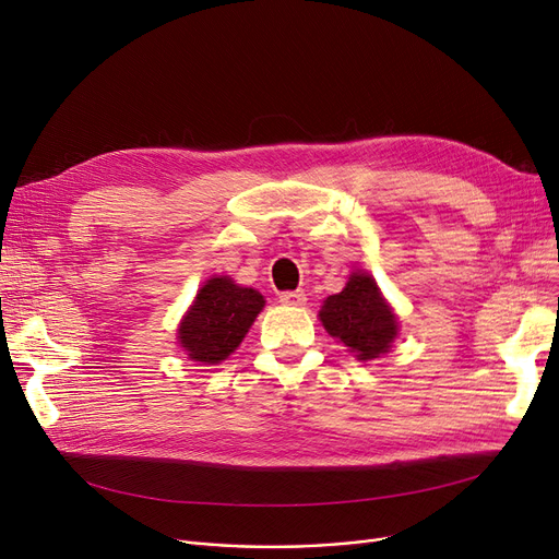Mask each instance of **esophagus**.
I'll return each instance as SVG.
<instances>
[{
	"mask_svg": "<svg viewBox=\"0 0 559 559\" xmlns=\"http://www.w3.org/2000/svg\"><path fill=\"white\" fill-rule=\"evenodd\" d=\"M281 304H285V306H295V308H299V306H306V295H304V289H289V292H281Z\"/></svg>",
	"mask_w": 559,
	"mask_h": 559,
	"instance_id": "obj_1",
	"label": "esophagus"
}]
</instances>
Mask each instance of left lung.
Returning a JSON list of instances; mask_svg holds the SVG:
<instances>
[{
    "mask_svg": "<svg viewBox=\"0 0 559 559\" xmlns=\"http://www.w3.org/2000/svg\"><path fill=\"white\" fill-rule=\"evenodd\" d=\"M321 324L360 360L388 354L396 337V317L383 301L371 276L356 272L340 295L324 301Z\"/></svg>",
    "mask_w": 559,
    "mask_h": 559,
    "instance_id": "1",
    "label": "left lung"
}]
</instances>
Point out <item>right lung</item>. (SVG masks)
Segmentation results:
<instances>
[{
    "instance_id": "obj_1",
    "label": "right lung",
    "mask_w": 559,
    "mask_h": 559,
    "mask_svg": "<svg viewBox=\"0 0 559 559\" xmlns=\"http://www.w3.org/2000/svg\"><path fill=\"white\" fill-rule=\"evenodd\" d=\"M262 306L260 292L235 285L226 276L211 278L181 321L179 342L197 362H222L240 346Z\"/></svg>"
}]
</instances>
